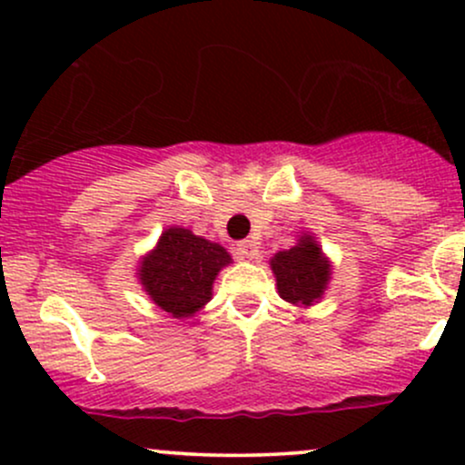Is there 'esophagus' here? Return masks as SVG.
Masks as SVG:
<instances>
[{"label": "esophagus", "mask_w": 465, "mask_h": 465, "mask_svg": "<svg viewBox=\"0 0 465 465\" xmlns=\"http://www.w3.org/2000/svg\"><path fill=\"white\" fill-rule=\"evenodd\" d=\"M236 258L240 260H253L255 255H258V242L255 240H240V242L236 244Z\"/></svg>", "instance_id": "1"}]
</instances>
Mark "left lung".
I'll use <instances>...</instances> for the list:
<instances>
[{
    "instance_id": "1",
    "label": "left lung",
    "mask_w": 465,
    "mask_h": 465,
    "mask_svg": "<svg viewBox=\"0 0 465 465\" xmlns=\"http://www.w3.org/2000/svg\"><path fill=\"white\" fill-rule=\"evenodd\" d=\"M271 269L277 292L292 306H312L322 300L332 275L330 260L311 233H303L295 247L275 253L271 258Z\"/></svg>"
}]
</instances>
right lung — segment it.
<instances>
[{
	"mask_svg": "<svg viewBox=\"0 0 465 465\" xmlns=\"http://www.w3.org/2000/svg\"><path fill=\"white\" fill-rule=\"evenodd\" d=\"M227 264H232V255L221 244L194 236L190 229L170 227L157 247L142 258L137 277L162 311L185 319L212 300L218 271Z\"/></svg>",
	"mask_w": 465,
	"mask_h": 465,
	"instance_id": "add662e5",
	"label": "right lung"
}]
</instances>
